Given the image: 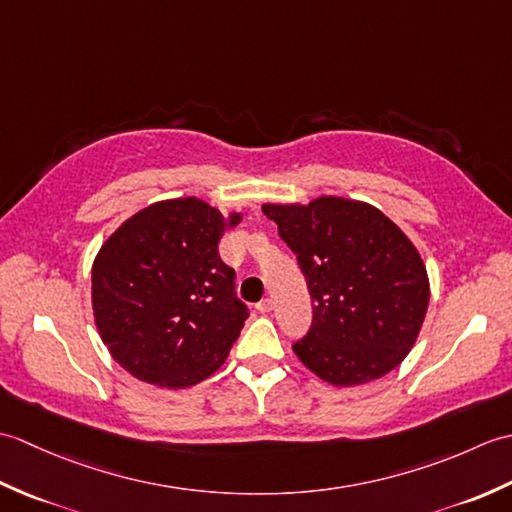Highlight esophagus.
Masks as SVG:
<instances>
[{
	"label": "esophagus",
	"instance_id": "1",
	"mask_svg": "<svg viewBox=\"0 0 512 512\" xmlns=\"http://www.w3.org/2000/svg\"><path fill=\"white\" fill-rule=\"evenodd\" d=\"M257 310L262 312V314H268L270 310H273V301H270V299H262V301L257 303Z\"/></svg>",
	"mask_w": 512,
	"mask_h": 512
}]
</instances>
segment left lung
<instances>
[{
	"mask_svg": "<svg viewBox=\"0 0 512 512\" xmlns=\"http://www.w3.org/2000/svg\"><path fill=\"white\" fill-rule=\"evenodd\" d=\"M262 209L312 297L310 332L292 345L299 361L334 387L372 383L405 361L431 295L411 239L376 206L339 195Z\"/></svg>",
	"mask_w": 512,
	"mask_h": 512,
	"instance_id": "1",
	"label": "left lung"
}]
</instances>
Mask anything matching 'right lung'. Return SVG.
Masks as SVG:
<instances>
[{
	"label": "right lung",
	"mask_w": 512,
	"mask_h": 512,
	"mask_svg": "<svg viewBox=\"0 0 512 512\" xmlns=\"http://www.w3.org/2000/svg\"><path fill=\"white\" fill-rule=\"evenodd\" d=\"M242 213L195 195L145 206L92 264V312L107 352L134 378L184 389L226 361L248 319L217 246Z\"/></svg>",
	"instance_id": "obj_1"
}]
</instances>
